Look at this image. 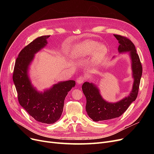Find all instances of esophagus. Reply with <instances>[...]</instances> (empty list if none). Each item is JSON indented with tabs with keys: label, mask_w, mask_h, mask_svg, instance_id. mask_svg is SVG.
<instances>
[{
	"label": "esophagus",
	"mask_w": 154,
	"mask_h": 154,
	"mask_svg": "<svg viewBox=\"0 0 154 154\" xmlns=\"http://www.w3.org/2000/svg\"><path fill=\"white\" fill-rule=\"evenodd\" d=\"M85 80V77L81 76H79L78 78V79L76 80V82L78 83H79V84H82V83L84 82Z\"/></svg>",
	"instance_id": "esophagus-1"
}]
</instances>
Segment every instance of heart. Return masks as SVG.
Returning <instances> with one entry per match:
<instances>
[{"instance_id":"obj_1","label":"heart","mask_w":154,"mask_h":154,"mask_svg":"<svg viewBox=\"0 0 154 154\" xmlns=\"http://www.w3.org/2000/svg\"><path fill=\"white\" fill-rule=\"evenodd\" d=\"M107 53V49L103 45L93 40H85L77 44L73 49L72 55L74 58H79L91 55L92 53V62L98 64L103 61Z\"/></svg>"}]
</instances>
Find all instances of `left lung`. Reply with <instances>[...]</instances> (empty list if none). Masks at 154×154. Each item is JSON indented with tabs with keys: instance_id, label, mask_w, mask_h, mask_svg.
I'll use <instances>...</instances> for the list:
<instances>
[{
	"instance_id": "left-lung-1",
	"label": "left lung",
	"mask_w": 154,
	"mask_h": 154,
	"mask_svg": "<svg viewBox=\"0 0 154 154\" xmlns=\"http://www.w3.org/2000/svg\"><path fill=\"white\" fill-rule=\"evenodd\" d=\"M118 41L119 53L130 52L132 60V68L134 82L132 90L128 97L115 103H109L102 98L99 89L93 83L85 82L82 91L86 97V111L88 116L94 122L118 118L127 110L128 106L136 100L138 94L143 68L139 55L132 42L122 35H114Z\"/></svg>"
}]
</instances>
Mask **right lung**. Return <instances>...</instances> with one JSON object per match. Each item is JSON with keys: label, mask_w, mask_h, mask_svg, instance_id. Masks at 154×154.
Instances as JSON below:
<instances>
[{"label": "right lung", "mask_w": 154, "mask_h": 154, "mask_svg": "<svg viewBox=\"0 0 154 154\" xmlns=\"http://www.w3.org/2000/svg\"><path fill=\"white\" fill-rule=\"evenodd\" d=\"M49 35L35 39L22 49L14 67L13 80L20 105L31 117L42 123L53 124L62 116L64 100L67 93L75 85L74 80L60 82L44 93L32 87L27 69L34 54L48 44Z\"/></svg>", "instance_id": "right-lung-1"}]
</instances>
